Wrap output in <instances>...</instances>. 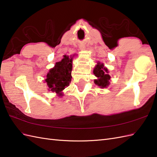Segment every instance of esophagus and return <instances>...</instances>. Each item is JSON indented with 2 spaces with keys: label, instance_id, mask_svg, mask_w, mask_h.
<instances>
[{
  "label": "esophagus",
  "instance_id": "esophagus-1",
  "mask_svg": "<svg viewBox=\"0 0 157 157\" xmlns=\"http://www.w3.org/2000/svg\"><path fill=\"white\" fill-rule=\"evenodd\" d=\"M84 48H85V47L84 46H80V49H81V50H83V49H84Z\"/></svg>",
  "mask_w": 157,
  "mask_h": 157
}]
</instances>
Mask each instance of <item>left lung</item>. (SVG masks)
Returning a JSON list of instances; mask_svg holds the SVG:
<instances>
[{
  "mask_svg": "<svg viewBox=\"0 0 157 157\" xmlns=\"http://www.w3.org/2000/svg\"><path fill=\"white\" fill-rule=\"evenodd\" d=\"M93 73L97 77V79L94 80L95 84L101 88H106L109 86L111 76L108 75V70L107 68L104 67L103 64L97 62V64L93 70Z\"/></svg>",
  "mask_w": 157,
  "mask_h": 157,
  "instance_id": "left-lung-1",
  "label": "left lung"
}]
</instances>
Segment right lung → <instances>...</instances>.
I'll return each mask as SVG.
<instances>
[{
	"mask_svg": "<svg viewBox=\"0 0 157 157\" xmlns=\"http://www.w3.org/2000/svg\"><path fill=\"white\" fill-rule=\"evenodd\" d=\"M72 58L64 56L60 62L56 63L54 67L50 70L47 74L45 82L49 90L55 92L58 96H62V91L67 88L71 81L72 69Z\"/></svg>",
	"mask_w": 157,
	"mask_h": 157,
	"instance_id": "right-lung-1",
	"label": "right lung"
}]
</instances>
